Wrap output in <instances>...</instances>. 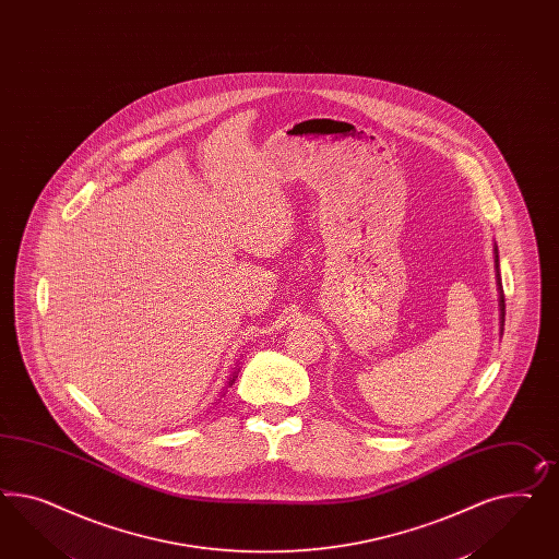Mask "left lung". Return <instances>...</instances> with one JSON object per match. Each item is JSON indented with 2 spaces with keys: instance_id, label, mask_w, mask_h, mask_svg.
I'll return each instance as SVG.
<instances>
[{
  "instance_id": "left-lung-1",
  "label": "left lung",
  "mask_w": 559,
  "mask_h": 559,
  "mask_svg": "<svg viewBox=\"0 0 559 559\" xmlns=\"http://www.w3.org/2000/svg\"><path fill=\"white\" fill-rule=\"evenodd\" d=\"M496 272H498V255H496ZM498 286H502L500 273H498ZM500 310H502V326H504V292H500Z\"/></svg>"
}]
</instances>
